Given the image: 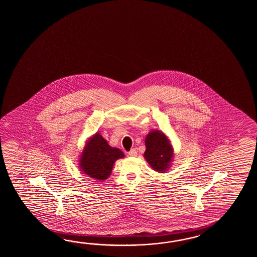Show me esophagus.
Returning a JSON list of instances; mask_svg holds the SVG:
<instances>
[{"label":"esophagus","mask_w":257,"mask_h":257,"mask_svg":"<svg viewBox=\"0 0 257 257\" xmlns=\"http://www.w3.org/2000/svg\"><path fill=\"white\" fill-rule=\"evenodd\" d=\"M137 154H138V152H137L136 149H132L131 152L128 153V155L131 157H136Z\"/></svg>","instance_id":"34e87169"}]
</instances>
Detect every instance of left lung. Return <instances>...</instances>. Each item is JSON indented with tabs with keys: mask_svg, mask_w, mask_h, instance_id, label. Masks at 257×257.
Wrapping results in <instances>:
<instances>
[{
	"mask_svg": "<svg viewBox=\"0 0 257 257\" xmlns=\"http://www.w3.org/2000/svg\"><path fill=\"white\" fill-rule=\"evenodd\" d=\"M145 146L143 156L150 166L161 174L167 172L175 158V150L168 136L158 130L150 131L145 138Z\"/></svg>",
	"mask_w": 257,
	"mask_h": 257,
	"instance_id": "left-lung-1",
	"label": "left lung"
}]
</instances>
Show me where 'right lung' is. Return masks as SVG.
I'll return each instance as SVG.
<instances>
[{
	"mask_svg": "<svg viewBox=\"0 0 257 257\" xmlns=\"http://www.w3.org/2000/svg\"><path fill=\"white\" fill-rule=\"evenodd\" d=\"M124 157L125 154L121 150L111 147L106 140L96 132L86 140L77 164L86 176L103 182L111 175L115 161Z\"/></svg>",
	"mask_w": 257,
	"mask_h": 257,
	"instance_id": "obj_1",
	"label": "right lung"
}]
</instances>
